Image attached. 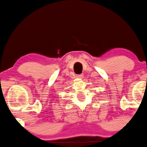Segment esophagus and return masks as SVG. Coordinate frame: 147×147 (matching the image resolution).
Segmentation results:
<instances>
[{
	"instance_id": "obj_1",
	"label": "esophagus",
	"mask_w": 147,
	"mask_h": 147,
	"mask_svg": "<svg viewBox=\"0 0 147 147\" xmlns=\"http://www.w3.org/2000/svg\"><path fill=\"white\" fill-rule=\"evenodd\" d=\"M76 78L78 79H82L84 78V75H83V74H80V75H76Z\"/></svg>"
}]
</instances>
